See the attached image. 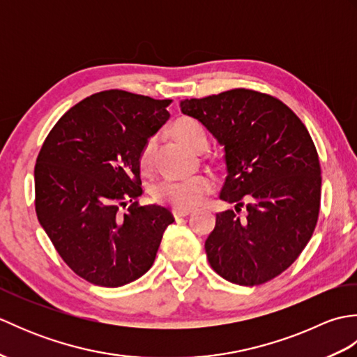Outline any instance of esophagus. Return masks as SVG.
Returning <instances> with one entry per match:
<instances>
[{
  "label": "esophagus",
  "mask_w": 357,
  "mask_h": 357,
  "mask_svg": "<svg viewBox=\"0 0 357 357\" xmlns=\"http://www.w3.org/2000/svg\"><path fill=\"white\" fill-rule=\"evenodd\" d=\"M172 213H173L174 219H179V218H185V216L190 215L192 210H188V208H173Z\"/></svg>",
  "instance_id": "esophagus-1"
}]
</instances>
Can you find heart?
Wrapping results in <instances>:
<instances>
[{
  "label": "heart",
  "instance_id": "1",
  "mask_svg": "<svg viewBox=\"0 0 357 357\" xmlns=\"http://www.w3.org/2000/svg\"><path fill=\"white\" fill-rule=\"evenodd\" d=\"M172 128L173 133L181 141L185 142L188 147L195 150H204L207 147V135L196 119L190 116H181L174 121ZM155 149V136H150V138L144 141L138 155V164L141 172L150 173L151 169H153ZM213 188L215 179L210 174L202 173L188 179L165 178L153 185L151 195H153L155 201L167 204V206L176 208H192L201 204L208 193L213 192Z\"/></svg>",
  "mask_w": 357,
  "mask_h": 357
}]
</instances>
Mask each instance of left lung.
Returning <instances> with one entry per match:
<instances>
[{"mask_svg":"<svg viewBox=\"0 0 357 357\" xmlns=\"http://www.w3.org/2000/svg\"><path fill=\"white\" fill-rule=\"evenodd\" d=\"M224 146L225 184L219 198L236 211L216 215L207 259L229 282H268L298 259L321 208V162L298 115L276 96L231 89L181 102ZM248 211L239 217L240 207Z\"/></svg>","mask_w":357,"mask_h":357,"instance_id":"obj_1","label":"left lung"}]
</instances>
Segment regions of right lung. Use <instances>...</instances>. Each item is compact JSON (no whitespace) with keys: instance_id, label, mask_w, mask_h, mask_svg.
Segmentation results:
<instances>
[{"instance_id":"right-lung-1","label":"right lung","mask_w":357,"mask_h":357,"mask_svg":"<svg viewBox=\"0 0 357 357\" xmlns=\"http://www.w3.org/2000/svg\"><path fill=\"white\" fill-rule=\"evenodd\" d=\"M170 104L104 90L67 110L43 142L35 164L38 221L90 284L115 288L141 278L174 221L170 210L138 202L139 150L170 118Z\"/></svg>"}]
</instances>
